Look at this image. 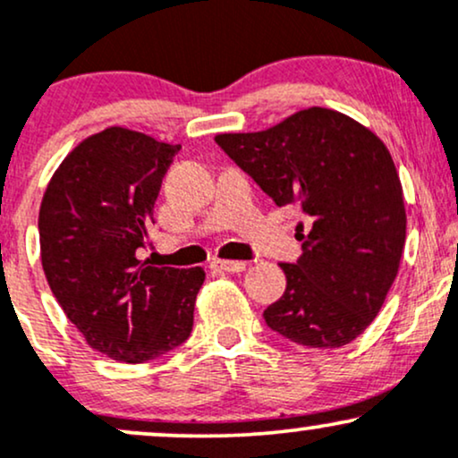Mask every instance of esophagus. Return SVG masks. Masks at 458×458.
Wrapping results in <instances>:
<instances>
[{
  "instance_id": "1",
  "label": "esophagus",
  "mask_w": 458,
  "mask_h": 458,
  "mask_svg": "<svg viewBox=\"0 0 458 458\" xmlns=\"http://www.w3.org/2000/svg\"><path fill=\"white\" fill-rule=\"evenodd\" d=\"M211 269L225 271V273H241L245 271V262L243 260H213Z\"/></svg>"
}]
</instances>
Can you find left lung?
<instances>
[{"mask_svg":"<svg viewBox=\"0 0 458 458\" xmlns=\"http://www.w3.org/2000/svg\"><path fill=\"white\" fill-rule=\"evenodd\" d=\"M217 146L277 207L299 204L303 254L282 262L286 291L267 327L308 349L353 343L379 314L401 265L407 215L390 150L372 131L325 107Z\"/></svg>","mask_w":458,"mask_h":458,"instance_id":"obj_1","label":"left lung"}]
</instances>
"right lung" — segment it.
I'll return each instance as SVG.
<instances>
[{"label":"right lung","instance_id":"add662e5","mask_svg":"<svg viewBox=\"0 0 458 458\" xmlns=\"http://www.w3.org/2000/svg\"><path fill=\"white\" fill-rule=\"evenodd\" d=\"M178 144L112 127L62 161L38 215L40 259L64 314L98 353L129 364L189 338L204 271L138 259Z\"/></svg>","mask_w":458,"mask_h":458}]
</instances>
